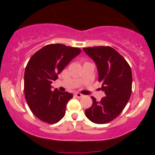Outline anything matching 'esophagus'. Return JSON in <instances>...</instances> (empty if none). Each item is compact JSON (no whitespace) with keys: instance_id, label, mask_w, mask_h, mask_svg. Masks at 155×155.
<instances>
[{"instance_id":"1","label":"esophagus","mask_w":155,"mask_h":155,"mask_svg":"<svg viewBox=\"0 0 155 155\" xmlns=\"http://www.w3.org/2000/svg\"><path fill=\"white\" fill-rule=\"evenodd\" d=\"M75 96H76V97H82L84 95H81V93H76Z\"/></svg>"}]
</instances>
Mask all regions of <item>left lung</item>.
<instances>
[{"label": "left lung", "instance_id": "obj_1", "mask_svg": "<svg viewBox=\"0 0 155 155\" xmlns=\"http://www.w3.org/2000/svg\"><path fill=\"white\" fill-rule=\"evenodd\" d=\"M97 65L98 81L106 96L101 101L91 97L92 105L85 110L86 117L96 124H106L123 111L132 92V72L128 63L111 47L83 48Z\"/></svg>", "mask_w": 155, "mask_h": 155}]
</instances>
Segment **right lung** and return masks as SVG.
<instances>
[{
	"mask_svg": "<svg viewBox=\"0 0 155 155\" xmlns=\"http://www.w3.org/2000/svg\"><path fill=\"white\" fill-rule=\"evenodd\" d=\"M81 52L77 47L60 44H48L37 51L27 64L24 76L25 97L32 113L48 124L58 122L73 95L51 91V84L73 58Z\"/></svg>",
	"mask_w": 155,
	"mask_h": 155,
	"instance_id": "1",
	"label": "right lung"
}]
</instances>
